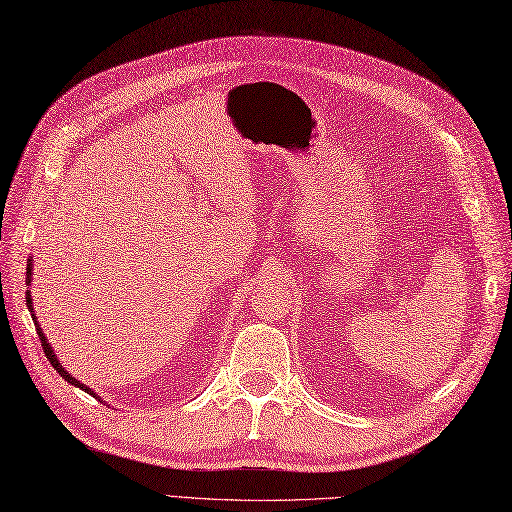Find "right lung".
Instances as JSON below:
<instances>
[{
    "mask_svg": "<svg viewBox=\"0 0 512 512\" xmlns=\"http://www.w3.org/2000/svg\"><path fill=\"white\" fill-rule=\"evenodd\" d=\"M30 282H32V256H30V263H28V271H26V284L30 286ZM26 304H28V310L32 313V321H34V326H36V332H39V339H41V345H43V352H45V356H47V360H49V365H52L56 371H58V376L62 378V380H67L69 384H73V386H78V389H82L84 393H89V395H93V397H97V400H102V397H99L93 389H89V386L86 384H82L80 380H76L71 376V373L62 367V363L58 360V356H56V352L52 350V345H49V341H47V336H45V332L41 330V326H39V321H36V315H34V306H32V295H30V291L26 293Z\"/></svg>",
    "mask_w": 512,
    "mask_h": 512,
    "instance_id": "right-lung-1",
    "label": "right lung"
}]
</instances>
